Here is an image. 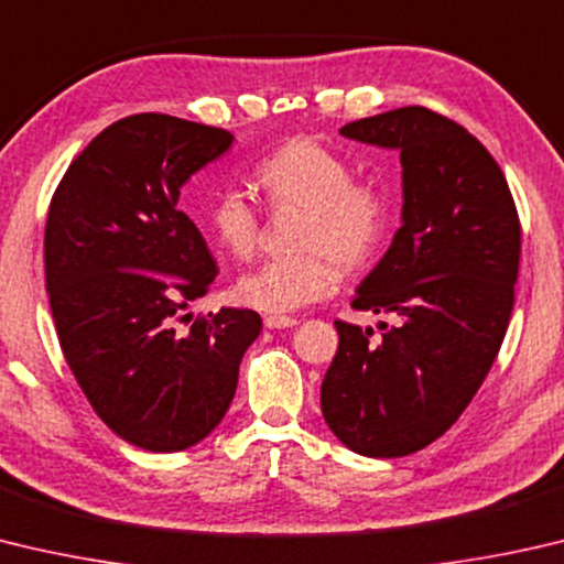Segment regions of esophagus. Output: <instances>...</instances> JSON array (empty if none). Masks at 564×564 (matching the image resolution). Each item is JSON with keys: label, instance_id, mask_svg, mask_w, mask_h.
I'll return each instance as SVG.
<instances>
[{"label": "esophagus", "instance_id": "1", "mask_svg": "<svg viewBox=\"0 0 564 564\" xmlns=\"http://www.w3.org/2000/svg\"><path fill=\"white\" fill-rule=\"evenodd\" d=\"M263 325L269 327V330H279V327L299 325V321H295V317H291V315H265L263 317Z\"/></svg>", "mask_w": 564, "mask_h": 564}]
</instances>
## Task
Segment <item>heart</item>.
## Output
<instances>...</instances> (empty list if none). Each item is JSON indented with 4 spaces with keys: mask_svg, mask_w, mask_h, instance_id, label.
<instances>
[{
    "mask_svg": "<svg viewBox=\"0 0 564 564\" xmlns=\"http://www.w3.org/2000/svg\"><path fill=\"white\" fill-rule=\"evenodd\" d=\"M343 152L313 138H291L253 170L273 212L303 209L295 249L243 273L241 303L263 313H293L337 291L347 271L372 259L384 239L389 199L382 184L352 180ZM207 229L234 259L249 261L261 243V217L247 194L224 187L207 207Z\"/></svg>",
    "mask_w": 564,
    "mask_h": 564,
    "instance_id": "heart-1",
    "label": "heart"
}]
</instances>
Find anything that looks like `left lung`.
<instances>
[{"label": "left lung", "instance_id": "8db88e82", "mask_svg": "<svg viewBox=\"0 0 564 564\" xmlns=\"http://www.w3.org/2000/svg\"><path fill=\"white\" fill-rule=\"evenodd\" d=\"M340 132L402 160V227L352 301L399 323H382L380 340L335 323L321 406L355 454L397 458L448 432L494 367L516 301L520 219L503 170L446 116L406 106Z\"/></svg>", "mask_w": 564, "mask_h": 564}]
</instances>
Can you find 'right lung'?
<instances>
[{
	"instance_id": "obj_1",
	"label": "right lung",
	"mask_w": 564,
	"mask_h": 564,
	"mask_svg": "<svg viewBox=\"0 0 564 564\" xmlns=\"http://www.w3.org/2000/svg\"><path fill=\"white\" fill-rule=\"evenodd\" d=\"M231 142L224 128L138 112L90 140L51 197L44 269L61 350L96 414L145 452H182L221 422L261 333L249 308L181 327L217 261L180 189Z\"/></svg>"
}]
</instances>
